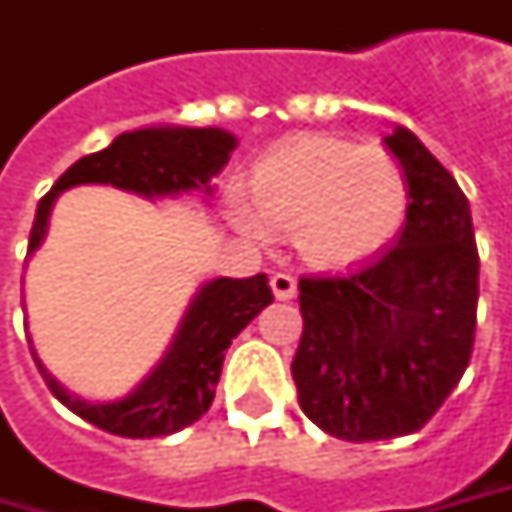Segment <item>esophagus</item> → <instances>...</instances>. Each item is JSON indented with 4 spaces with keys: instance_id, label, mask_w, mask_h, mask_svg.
I'll return each instance as SVG.
<instances>
[{
    "instance_id": "esophagus-1",
    "label": "esophagus",
    "mask_w": 512,
    "mask_h": 512,
    "mask_svg": "<svg viewBox=\"0 0 512 512\" xmlns=\"http://www.w3.org/2000/svg\"><path fill=\"white\" fill-rule=\"evenodd\" d=\"M270 287H273V296H276L279 302H287V299L296 296V279H293L290 273H273V276H270Z\"/></svg>"
}]
</instances>
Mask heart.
<instances>
[{"mask_svg": "<svg viewBox=\"0 0 512 512\" xmlns=\"http://www.w3.org/2000/svg\"><path fill=\"white\" fill-rule=\"evenodd\" d=\"M253 205L233 207L253 239L293 233L299 256L316 267L370 259L402 230L410 187L402 165L379 148L333 136H293L253 170Z\"/></svg>", "mask_w": 512, "mask_h": 512, "instance_id": "obj_1", "label": "heart"}]
</instances>
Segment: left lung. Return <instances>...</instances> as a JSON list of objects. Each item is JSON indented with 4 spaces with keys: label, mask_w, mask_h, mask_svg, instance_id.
I'll return each mask as SVG.
<instances>
[{
    "label": "left lung",
    "mask_w": 512,
    "mask_h": 512,
    "mask_svg": "<svg viewBox=\"0 0 512 512\" xmlns=\"http://www.w3.org/2000/svg\"><path fill=\"white\" fill-rule=\"evenodd\" d=\"M384 145L410 205L393 245L342 276H302L290 373L310 422L344 442L422 430L464 376L479 305V250L456 179L407 128Z\"/></svg>",
    "instance_id": "1"
}]
</instances>
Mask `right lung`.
Segmentation results:
<instances>
[{
  "instance_id": "add662e5",
  "label": "right lung",
  "mask_w": 512,
  "mask_h": 512,
  "mask_svg": "<svg viewBox=\"0 0 512 512\" xmlns=\"http://www.w3.org/2000/svg\"><path fill=\"white\" fill-rule=\"evenodd\" d=\"M233 148L236 139L219 128H145L116 136L105 150L82 156L76 165H70L39 199L28 253L42 245L50 207L62 190L76 185H113L148 199L185 190L210 193V179L225 168ZM270 302L273 293L265 273L250 279L222 276L207 282L187 307L165 359L119 402H82L56 379H50L42 364H36L50 393L99 430L125 439L170 436L205 416L216 396L225 350Z\"/></svg>"
}]
</instances>
